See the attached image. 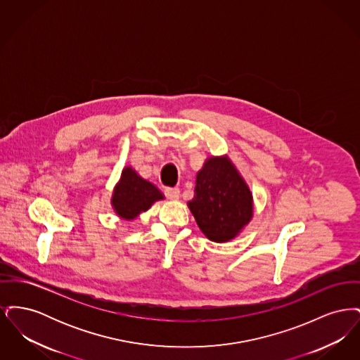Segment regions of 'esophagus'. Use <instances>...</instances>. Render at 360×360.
I'll return each instance as SVG.
<instances>
[{
	"instance_id": "1",
	"label": "esophagus",
	"mask_w": 360,
	"mask_h": 360,
	"mask_svg": "<svg viewBox=\"0 0 360 360\" xmlns=\"http://www.w3.org/2000/svg\"><path fill=\"white\" fill-rule=\"evenodd\" d=\"M165 194H166L170 200H178V198H179V188H165Z\"/></svg>"
}]
</instances>
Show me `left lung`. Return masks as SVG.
<instances>
[{
    "label": "left lung",
    "instance_id": "left-lung-1",
    "mask_svg": "<svg viewBox=\"0 0 360 360\" xmlns=\"http://www.w3.org/2000/svg\"><path fill=\"white\" fill-rule=\"evenodd\" d=\"M188 206L202 233L216 243L235 239L254 214L252 193L228 156L206 159Z\"/></svg>",
    "mask_w": 360,
    "mask_h": 360
}]
</instances>
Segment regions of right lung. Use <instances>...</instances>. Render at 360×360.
Here are the masks:
<instances>
[{
    "instance_id": "1",
    "label": "right lung",
    "mask_w": 360,
    "mask_h": 360,
    "mask_svg": "<svg viewBox=\"0 0 360 360\" xmlns=\"http://www.w3.org/2000/svg\"><path fill=\"white\" fill-rule=\"evenodd\" d=\"M165 195L154 184L141 178L132 167H125L120 181L113 190L112 206L117 216L124 220H134L141 212L163 200Z\"/></svg>"
}]
</instances>
